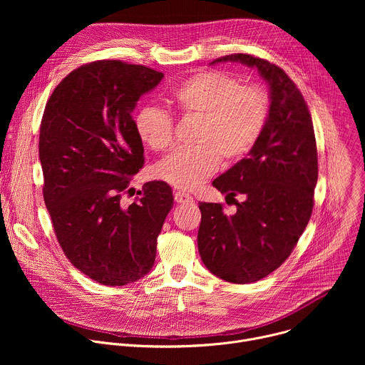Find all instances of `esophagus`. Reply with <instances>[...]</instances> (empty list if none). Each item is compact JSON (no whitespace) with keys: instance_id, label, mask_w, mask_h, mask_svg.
Segmentation results:
<instances>
[{"instance_id":"34e87169","label":"esophagus","mask_w":365,"mask_h":365,"mask_svg":"<svg viewBox=\"0 0 365 365\" xmlns=\"http://www.w3.org/2000/svg\"><path fill=\"white\" fill-rule=\"evenodd\" d=\"M175 200H176L178 203H190V202H193V197H192L189 193L176 192V193H175Z\"/></svg>"}]
</instances>
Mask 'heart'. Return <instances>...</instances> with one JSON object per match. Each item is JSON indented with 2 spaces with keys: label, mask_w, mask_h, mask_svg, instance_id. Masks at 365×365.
Here are the masks:
<instances>
[{
  "label": "heart",
  "mask_w": 365,
  "mask_h": 365,
  "mask_svg": "<svg viewBox=\"0 0 365 365\" xmlns=\"http://www.w3.org/2000/svg\"><path fill=\"white\" fill-rule=\"evenodd\" d=\"M170 103L183 118H196L192 141L163 159L155 173L180 190H192L218 168L235 163L262 137L270 111L266 91L221 71L197 72L170 93ZM134 128L138 138L154 151L173 143V118L163 110L145 106L138 110Z\"/></svg>",
  "instance_id": "1"
}]
</instances>
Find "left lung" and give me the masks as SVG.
Returning <instances> with one entry per match:
<instances>
[{
	"instance_id": "8db88e82",
	"label": "left lung",
	"mask_w": 365,
	"mask_h": 365,
	"mask_svg": "<svg viewBox=\"0 0 365 365\" xmlns=\"http://www.w3.org/2000/svg\"><path fill=\"white\" fill-rule=\"evenodd\" d=\"M257 68L270 88L266 128L248 153L212 185L237 206L227 215L221 203L200 202L197 248L205 267L237 284L254 283L279 269L292 254L314 210L318 150L303 95L283 69L245 53L214 63ZM242 194L238 202L235 196Z\"/></svg>"
}]
</instances>
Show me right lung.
<instances>
[{
    "label": "right lung",
    "instance_id": "right-lung-1",
    "mask_svg": "<svg viewBox=\"0 0 365 365\" xmlns=\"http://www.w3.org/2000/svg\"><path fill=\"white\" fill-rule=\"evenodd\" d=\"M163 76L96 61L72 71L46 103L38 137L44 203L69 262L101 284L124 286L151 270L173 206L172 187L160 180L145 183L133 203L121 200L144 165L133 111Z\"/></svg>",
    "mask_w": 365,
    "mask_h": 365
}]
</instances>
